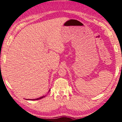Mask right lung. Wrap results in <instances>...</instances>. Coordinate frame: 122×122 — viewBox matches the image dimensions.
Returning <instances> with one entry per match:
<instances>
[{"instance_id": "1", "label": "right lung", "mask_w": 122, "mask_h": 122, "mask_svg": "<svg viewBox=\"0 0 122 122\" xmlns=\"http://www.w3.org/2000/svg\"><path fill=\"white\" fill-rule=\"evenodd\" d=\"M50 89H49V92H50ZM46 96H43V97H38V98H37V99H29V100L28 99H26V100H38L41 99H42V98L44 97H46Z\"/></svg>"}]
</instances>
